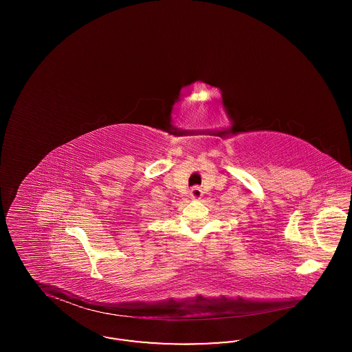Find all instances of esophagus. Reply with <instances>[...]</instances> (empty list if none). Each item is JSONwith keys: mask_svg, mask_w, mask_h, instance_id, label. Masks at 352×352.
I'll list each match as a JSON object with an SVG mask.
<instances>
[{"mask_svg": "<svg viewBox=\"0 0 352 352\" xmlns=\"http://www.w3.org/2000/svg\"><path fill=\"white\" fill-rule=\"evenodd\" d=\"M201 195H203V192H201V190L199 187H192V188L190 190V198L194 199V201L201 199Z\"/></svg>", "mask_w": 352, "mask_h": 352, "instance_id": "obj_1", "label": "esophagus"}]
</instances>
